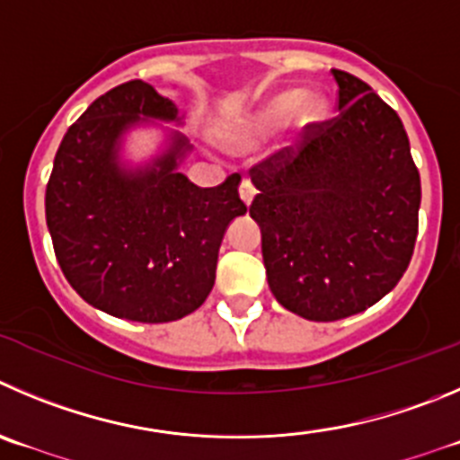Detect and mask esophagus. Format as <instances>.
<instances>
[{"label":"esophagus","mask_w":460,"mask_h":460,"mask_svg":"<svg viewBox=\"0 0 460 460\" xmlns=\"http://www.w3.org/2000/svg\"><path fill=\"white\" fill-rule=\"evenodd\" d=\"M254 195H256L254 183H252L250 179H243V181H240V197H243L244 204L250 206L252 199H254Z\"/></svg>","instance_id":"obj_1"}]
</instances>
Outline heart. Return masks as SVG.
<instances>
[{
  "mask_svg": "<svg viewBox=\"0 0 460 460\" xmlns=\"http://www.w3.org/2000/svg\"><path fill=\"white\" fill-rule=\"evenodd\" d=\"M324 113H327V102L322 97H317V94H304L302 97V93L290 90V93L277 94L250 122L235 128L229 136V143L235 147H252L259 140L279 131L290 118L297 128H311L313 124L324 118Z\"/></svg>",
  "mask_w": 460,
  "mask_h": 460,
  "instance_id": "obj_1",
  "label": "heart"
}]
</instances>
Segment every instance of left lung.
Instances as JSON below:
<instances>
[{
  "label": "left lung",
  "mask_w": 460,
  "mask_h": 460,
  "mask_svg": "<svg viewBox=\"0 0 460 460\" xmlns=\"http://www.w3.org/2000/svg\"><path fill=\"white\" fill-rule=\"evenodd\" d=\"M332 75L336 118L306 128L302 147L250 170L270 290L315 322L366 311L397 286L415 250L422 195L399 115L358 76Z\"/></svg>",
  "instance_id": "left-lung-1"
}]
</instances>
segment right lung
<instances>
[{
    "label": "right lung",
    "mask_w": 460,
    "mask_h": 460,
    "mask_svg": "<svg viewBox=\"0 0 460 460\" xmlns=\"http://www.w3.org/2000/svg\"><path fill=\"white\" fill-rule=\"evenodd\" d=\"M177 113L149 84L127 81L97 97L56 152L45 192L56 261L72 288L109 315L158 324L197 311L216 283L226 225L247 210L238 172L216 188L177 172L188 147L181 136L154 167L119 170L124 128Z\"/></svg>",
    "instance_id": "add662e5"
}]
</instances>
